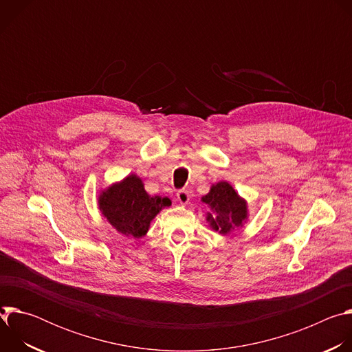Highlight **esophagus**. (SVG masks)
Wrapping results in <instances>:
<instances>
[{"label":"esophagus","instance_id":"34e87169","mask_svg":"<svg viewBox=\"0 0 352 352\" xmlns=\"http://www.w3.org/2000/svg\"><path fill=\"white\" fill-rule=\"evenodd\" d=\"M177 199L181 205H186L189 202V192L185 189H181L177 192Z\"/></svg>","mask_w":352,"mask_h":352}]
</instances>
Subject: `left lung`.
<instances>
[{
    "label": "left lung",
    "mask_w": 352,
    "mask_h": 352,
    "mask_svg": "<svg viewBox=\"0 0 352 352\" xmlns=\"http://www.w3.org/2000/svg\"><path fill=\"white\" fill-rule=\"evenodd\" d=\"M202 202L210 208L206 216L210 227L221 235H228L248 220V205L235 189L227 182L220 181L212 185Z\"/></svg>",
    "instance_id": "8db88e82"
}]
</instances>
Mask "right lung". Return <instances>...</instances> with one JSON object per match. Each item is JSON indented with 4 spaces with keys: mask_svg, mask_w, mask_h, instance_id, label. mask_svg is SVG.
<instances>
[{
    "mask_svg": "<svg viewBox=\"0 0 352 352\" xmlns=\"http://www.w3.org/2000/svg\"><path fill=\"white\" fill-rule=\"evenodd\" d=\"M168 206V197L150 196L135 174L113 184L98 196V209L109 223L118 232L133 238H142L148 231L150 221Z\"/></svg>",
    "mask_w": 352,
    "mask_h": 352,
    "instance_id": "right-lung-1",
    "label": "right lung"
}]
</instances>
